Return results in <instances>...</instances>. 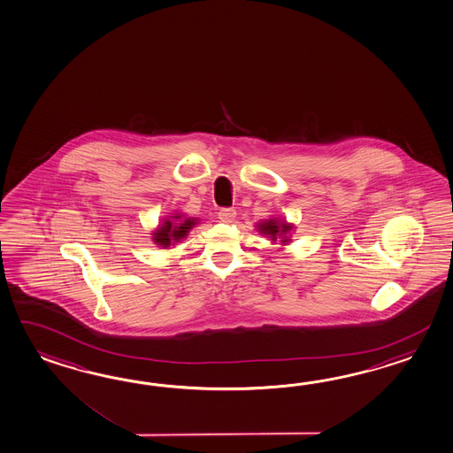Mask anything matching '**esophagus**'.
<instances>
[{
	"label": "esophagus",
	"instance_id": "1",
	"mask_svg": "<svg viewBox=\"0 0 453 453\" xmlns=\"http://www.w3.org/2000/svg\"><path fill=\"white\" fill-rule=\"evenodd\" d=\"M234 217H236V210L234 209H221L219 211V219L223 223H232L234 220Z\"/></svg>",
	"mask_w": 453,
	"mask_h": 453
}]
</instances>
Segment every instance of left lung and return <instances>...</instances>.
Here are the masks:
<instances>
[{
  "instance_id": "1",
  "label": "left lung",
  "mask_w": 453,
  "mask_h": 453,
  "mask_svg": "<svg viewBox=\"0 0 453 453\" xmlns=\"http://www.w3.org/2000/svg\"><path fill=\"white\" fill-rule=\"evenodd\" d=\"M292 230V225L286 221L278 220V219H269V220L257 223V232L267 234L273 242H276L278 238H282V244L289 243V238L286 236Z\"/></svg>"
}]
</instances>
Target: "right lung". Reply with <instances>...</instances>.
<instances>
[{"instance_id":"add662e5","label":"right lung","mask_w":453,"mask_h":453,"mask_svg":"<svg viewBox=\"0 0 453 453\" xmlns=\"http://www.w3.org/2000/svg\"><path fill=\"white\" fill-rule=\"evenodd\" d=\"M197 219H184L182 215H174L169 220H164L163 225L152 233L154 243L169 248L173 244L179 243L184 240L188 232L197 225Z\"/></svg>"}]
</instances>
